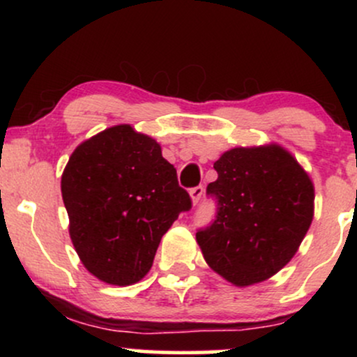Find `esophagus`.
Returning <instances> with one entry per match:
<instances>
[{
    "instance_id": "1",
    "label": "esophagus",
    "mask_w": 357,
    "mask_h": 357,
    "mask_svg": "<svg viewBox=\"0 0 357 357\" xmlns=\"http://www.w3.org/2000/svg\"><path fill=\"white\" fill-rule=\"evenodd\" d=\"M190 196H191L192 204H198V202H199V199H202V196H203V186L191 188V190H190Z\"/></svg>"
}]
</instances>
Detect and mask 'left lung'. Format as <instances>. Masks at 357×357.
Returning a JSON list of instances; mask_svg holds the SVG:
<instances>
[{"label":"left lung","instance_id":"1","mask_svg":"<svg viewBox=\"0 0 357 357\" xmlns=\"http://www.w3.org/2000/svg\"><path fill=\"white\" fill-rule=\"evenodd\" d=\"M211 227L196 233L204 260L236 287L267 280L296 255L314 218V183L285 147H233L215 162Z\"/></svg>","mask_w":357,"mask_h":357}]
</instances>
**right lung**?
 Here are the masks:
<instances>
[{
    "mask_svg": "<svg viewBox=\"0 0 357 357\" xmlns=\"http://www.w3.org/2000/svg\"><path fill=\"white\" fill-rule=\"evenodd\" d=\"M61 198L84 267L119 287L146 277L162 235L191 208L161 146L129 124L75 147L61 174Z\"/></svg>",
    "mask_w": 357,
    "mask_h": 357,
    "instance_id": "1",
    "label": "right lung"
}]
</instances>
